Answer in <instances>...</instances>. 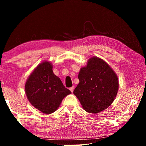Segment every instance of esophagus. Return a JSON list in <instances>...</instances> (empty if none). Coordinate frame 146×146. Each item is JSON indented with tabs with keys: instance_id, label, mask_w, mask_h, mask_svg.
Wrapping results in <instances>:
<instances>
[{
	"instance_id": "esophagus-1",
	"label": "esophagus",
	"mask_w": 146,
	"mask_h": 146,
	"mask_svg": "<svg viewBox=\"0 0 146 146\" xmlns=\"http://www.w3.org/2000/svg\"><path fill=\"white\" fill-rule=\"evenodd\" d=\"M74 89H75V88H74V86H73V87H71V88H70V90L71 91V93H73V92Z\"/></svg>"
}]
</instances>
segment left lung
Listing matches in <instances>:
<instances>
[{
	"instance_id": "8db88e82",
	"label": "left lung",
	"mask_w": 146,
	"mask_h": 146,
	"mask_svg": "<svg viewBox=\"0 0 146 146\" xmlns=\"http://www.w3.org/2000/svg\"><path fill=\"white\" fill-rule=\"evenodd\" d=\"M78 77L79 83L73 93L86 111L97 114L111 106L119 84L117 74L103 59L91 57L80 68Z\"/></svg>"
}]
</instances>
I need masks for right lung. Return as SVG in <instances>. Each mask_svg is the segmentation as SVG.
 <instances>
[{"instance_id": "obj_1", "label": "right lung", "mask_w": 146, "mask_h": 146, "mask_svg": "<svg viewBox=\"0 0 146 146\" xmlns=\"http://www.w3.org/2000/svg\"><path fill=\"white\" fill-rule=\"evenodd\" d=\"M52 69L51 62H42L32 71L25 84L29 102L44 114L55 112L63 98L71 93L53 73Z\"/></svg>"}]
</instances>
